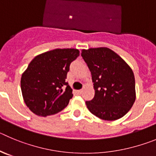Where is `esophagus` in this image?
Instances as JSON below:
<instances>
[{"mask_svg": "<svg viewBox=\"0 0 156 156\" xmlns=\"http://www.w3.org/2000/svg\"><path fill=\"white\" fill-rule=\"evenodd\" d=\"M76 93L77 94H81V93H82V90H78L76 91Z\"/></svg>", "mask_w": 156, "mask_h": 156, "instance_id": "obj_1", "label": "esophagus"}]
</instances>
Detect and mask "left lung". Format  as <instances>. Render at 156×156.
Wrapping results in <instances>:
<instances>
[{
  "label": "left lung",
  "mask_w": 156,
  "mask_h": 156,
  "mask_svg": "<svg viewBox=\"0 0 156 156\" xmlns=\"http://www.w3.org/2000/svg\"><path fill=\"white\" fill-rule=\"evenodd\" d=\"M81 55L90 71L95 90L94 98L86 101L89 111L105 121L125 116L135 101L132 69L106 47L83 49Z\"/></svg>",
  "instance_id": "1"
}]
</instances>
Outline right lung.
<instances>
[{
    "label": "right lung",
    "mask_w": 156,
    "mask_h": 156,
    "mask_svg": "<svg viewBox=\"0 0 156 156\" xmlns=\"http://www.w3.org/2000/svg\"><path fill=\"white\" fill-rule=\"evenodd\" d=\"M80 55L75 48H56L37 55L21 76L25 103L42 117L57 114L68 105L73 90L66 81L69 66Z\"/></svg>",
    "instance_id": "add662e5"
}]
</instances>
